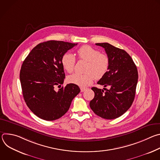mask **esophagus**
Instances as JSON below:
<instances>
[{"mask_svg":"<svg viewBox=\"0 0 160 160\" xmlns=\"http://www.w3.org/2000/svg\"><path fill=\"white\" fill-rule=\"evenodd\" d=\"M87 89V87H81V88H80V91L82 92H84V91L86 90Z\"/></svg>","mask_w":160,"mask_h":160,"instance_id":"1","label":"esophagus"}]
</instances>
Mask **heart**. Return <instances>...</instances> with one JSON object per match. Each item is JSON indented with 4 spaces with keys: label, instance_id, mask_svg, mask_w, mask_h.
Listing matches in <instances>:
<instances>
[{
    "label": "heart",
    "instance_id": "1",
    "mask_svg": "<svg viewBox=\"0 0 160 160\" xmlns=\"http://www.w3.org/2000/svg\"><path fill=\"white\" fill-rule=\"evenodd\" d=\"M78 58L88 62L84 74L73 73L68 77V82L80 87H86L93 82L94 78L99 80L107 73L109 66L108 55L89 45H83L77 51ZM61 64L68 73L73 71L76 62L75 56L66 52L61 57Z\"/></svg>",
    "mask_w": 160,
    "mask_h": 160
}]
</instances>
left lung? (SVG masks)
<instances>
[{
    "label": "left lung",
    "instance_id": "obj_1",
    "mask_svg": "<svg viewBox=\"0 0 160 160\" xmlns=\"http://www.w3.org/2000/svg\"><path fill=\"white\" fill-rule=\"evenodd\" d=\"M109 59V69L98 83L108 87L103 89L92 87L94 98L90 107L99 117L108 120L118 118L131 106L134 100L138 72L130 56L124 50L108 43H98Z\"/></svg>",
    "mask_w": 160,
    "mask_h": 160
}]
</instances>
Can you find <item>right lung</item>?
Returning a JSON list of instances; mask_svg holds the SVG:
<instances>
[{
    "instance_id": "1",
    "label": "right lung",
    "mask_w": 160,
    "mask_h": 160,
    "mask_svg": "<svg viewBox=\"0 0 160 160\" xmlns=\"http://www.w3.org/2000/svg\"><path fill=\"white\" fill-rule=\"evenodd\" d=\"M77 43L49 40L38 44L21 68L19 78L25 101L36 116L47 121L61 118L79 94L78 85L70 83L58 92L65 78L61 57Z\"/></svg>"
}]
</instances>
